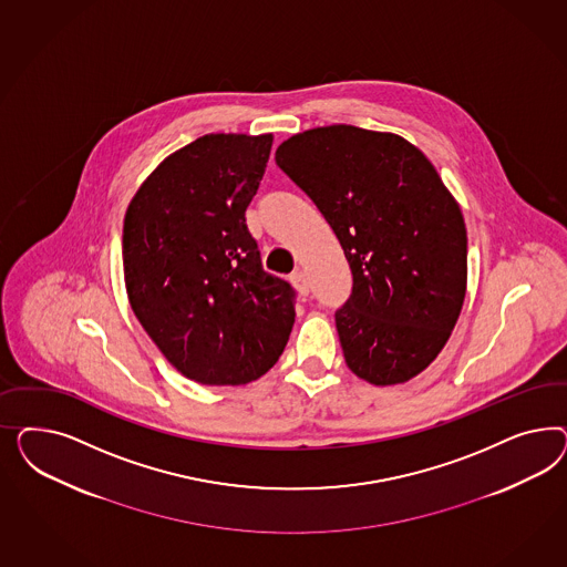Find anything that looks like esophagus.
Here are the masks:
<instances>
[{
	"instance_id": "1",
	"label": "esophagus",
	"mask_w": 567,
	"mask_h": 567,
	"mask_svg": "<svg viewBox=\"0 0 567 567\" xmlns=\"http://www.w3.org/2000/svg\"><path fill=\"white\" fill-rule=\"evenodd\" d=\"M292 287L297 289V291L301 292V295H308L309 285H308V276L303 275L301 270H295L291 275Z\"/></svg>"
}]
</instances>
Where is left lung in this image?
Here are the masks:
<instances>
[{"instance_id": "left-lung-1", "label": "left lung", "mask_w": 567, "mask_h": 567, "mask_svg": "<svg viewBox=\"0 0 567 567\" xmlns=\"http://www.w3.org/2000/svg\"><path fill=\"white\" fill-rule=\"evenodd\" d=\"M276 164L327 218L353 287L334 322L344 361L377 386L408 382L464 306V216L429 157L393 133L332 124L292 135Z\"/></svg>"}]
</instances>
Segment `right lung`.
Instances as JSON below:
<instances>
[{
	"label": "right lung",
	"mask_w": 567,
	"mask_h": 567,
	"mask_svg": "<svg viewBox=\"0 0 567 567\" xmlns=\"http://www.w3.org/2000/svg\"><path fill=\"white\" fill-rule=\"evenodd\" d=\"M272 135H204L168 155L124 216L131 308L185 377L237 386L275 365L295 324V289L264 270L245 209Z\"/></svg>",
	"instance_id": "right-lung-1"
}]
</instances>
